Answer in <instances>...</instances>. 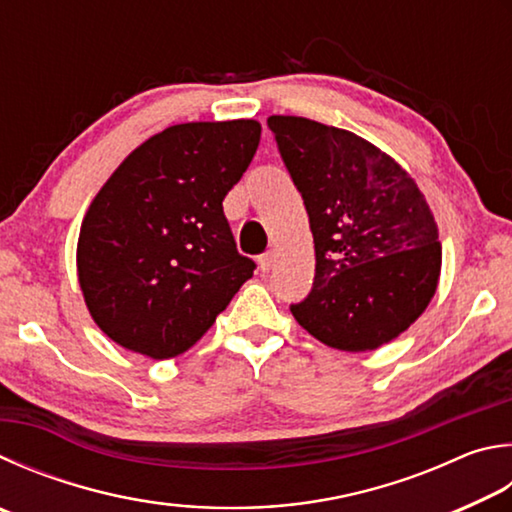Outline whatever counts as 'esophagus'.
Segmentation results:
<instances>
[{
	"label": "esophagus",
	"instance_id": "obj_1",
	"mask_svg": "<svg viewBox=\"0 0 512 512\" xmlns=\"http://www.w3.org/2000/svg\"><path fill=\"white\" fill-rule=\"evenodd\" d=\"M273 262H275V253H273V250H268V253H264L262 257H259V268H262V273L271 271Z\"/></svg>",
	"mask_w": 512,
	"mask_h": 512
}]
</instances>
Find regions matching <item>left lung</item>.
Masks as SVG:
<instances>
[{"label": "left lung", "instance_id": "8db88e82", "mask_svg": "<svg viewBox=\"0 0 512 512\" xmlns=\"http://www.w3.org/2000/svg\"><path fill=\"white\" fill-rule=\"evenodd\" d=\"M302 194L315 244L311 293L293 318L324 345L371 351L425 311L441 273L434 217L410 174L347 129L266 120Z\"/></svg>", "mask_w": 512, "mask_h": 512}]
</instances>
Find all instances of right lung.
Returning <instances> with one entry per match:
<instances>
[{
  "label": "right lung",
  "mask_w": 512,
  "mask_h": 512,
  "mask_svg": "<svg viewBox=\"0 0 512 512\" xmlns=\"http://www.w3.org/2000/svg\"><path fill=\"white\" fill-rule=\"evenodd\" d=\"M257 120L163 129L118 165L82 221L78 280L91 318L154 360L188 351L255 262L237 250L224 199L259 145Z\"/></svg>",
  "instance_id": "right-lung-1"
}]
</instances>
